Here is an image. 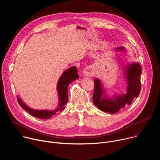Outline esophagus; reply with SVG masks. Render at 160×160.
I'll list each match as a JSON object with an SVG mask.
<instances>
[{
	"label": "esophagus",
	"mask_w": 160,
	"mask_h": 160,
	"mask_svg": "<svg viewBox=\"0 0 160 160\" xmlns=\"http://www.w3.org/2000/svg\"><path fill=\"white\" fill-rule=\"evenodd\" d=\"M94 73V71L92 66H88L84 68V70H83V74L85 77H89V76H92Z\"/></svg>",
	"instance_id": "esophagus-1"
}]
</instances>
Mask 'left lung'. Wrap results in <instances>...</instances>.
I'll use <instances>...</instances> for the list:
<instances>
[{
    "instance_id": "obj_1",
    "label": "left lung",
    "mask_w": 160,
    "mask_h": 160,
    "mask_svg": "<svg viewBox=\"0 0 160 160\" xmlns=\"http://www.w3.org/2000/svg\"><path fill=\"white\" fill-rule=\"evenodd\" d=\"M114 51L116 52H120L117 55V59L116 58V59L122 67L123 78L127 84L126 93H114L110 96L108 92L109 90L105 88L102 81L95 78L92 98L93 102L98 109L111 114H115L121 109L124 108L126 105H130L134 98L139 96L141 88L140 78L142 74V68L141 64L136 62L130 63L127 62V59L124 57L127 51L124 47L116 48Z\"/></svg>"
}]
</instances>
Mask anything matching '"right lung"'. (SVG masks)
<instances>
[{
	"instance_id": "1",
	"label": "right lung",
	"mask_w": 160,
	"mask_h": 160,
	"mask_svg": "<svg viewBox=\"0 0 160 160\" xmlns=\"http://www.w3.org/2000/svg\"><path fill=\"white\" fill-rule=\"evenodd\" d=\"M79 75L75 66H72L64 71L60 77L57 83V92L58 95V104L54 109H35L26 104L22 100L17 96V99L20 106L28 111L31 115L40 119H49L58 114L65 108L68 100V87L70 83L78 79Z\"/></svg>"
}]
</instances>
